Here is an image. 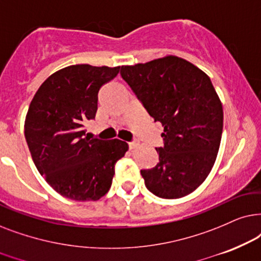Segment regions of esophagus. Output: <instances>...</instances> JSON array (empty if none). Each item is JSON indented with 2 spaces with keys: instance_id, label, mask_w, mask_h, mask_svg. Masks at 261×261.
I'll list each match as a JSON object with an SVG mask.
<instances>
[{
  "instance_id": "esophagus-1",
  "label": "esophagus",
  "mask_w": 261,
  "mask_h": 261,
  "mask_svg": "<svg viewBox=\"0 0 261 261\" xmlns=\"http://www.w3.org/2000/svg\"><path fill=\"white\" fill-rule=\"evenodd\" d=\"M138 145V143L137 142H131V143H128V148L131 149V150H133V149H135Z\"/></svg>"
}]
</instances>
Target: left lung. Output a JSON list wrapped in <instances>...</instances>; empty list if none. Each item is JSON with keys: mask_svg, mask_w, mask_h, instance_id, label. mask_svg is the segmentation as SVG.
<instances>
[{"mask_svg": "<svg viewBox=\"0 0 261 261\" xmlns=\"http://www.w3.org/2000/svg\"><path fill=\"white\" fill-rule=\"evenodd\" d=\"M120 75L163 126L159 163L141 171L147 189L166 199L193 192L213 169L223 130V107L210 77L172 55L123 65Z\"/></svg>", "mask_w": 261, "mask_h": 261, "instance_id": "obj_1", "label": "left lung"}]
</instances>
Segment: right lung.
<instances>
[{
  "instance_id": "1",
  "label": "right lung",
  "mask_w": 261,
  "mask_h": 261,
  "mask_svg": "<svg viewBox=\"0 0 261 261\" xmlns=\"http://www.w3.org/2000/svg\"><path fill=\"white\" fill-rule=\"evenodd\" d=\"M120 67L69 65L41 83L25 119V137L33 162L61 196L99 200L109 192L114 165L127 151L126 142L90 138L83 124L94 119L99 89Z\"/></svg>"
}]
</instances>
